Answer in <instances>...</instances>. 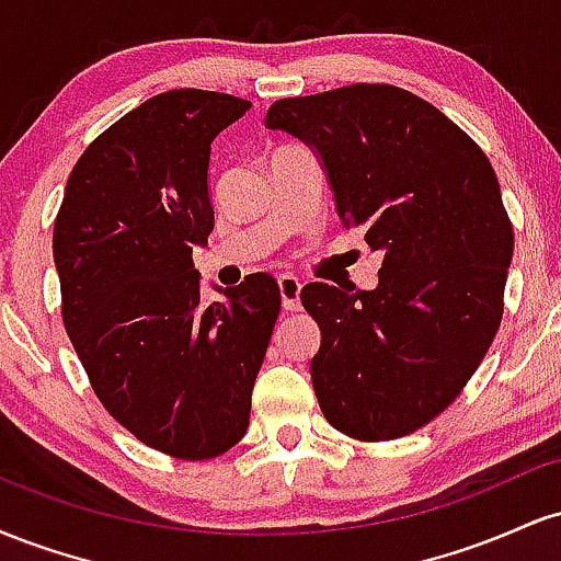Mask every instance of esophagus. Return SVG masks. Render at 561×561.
I'll return each mask as SVG.
<instances>
[{
  "label": "esophagus",
  "mask_w": 561,
  "mask_h": 561,
  "mask_svg": "<svg viewBox=\"0 0 561 561\" xmlns=\"http://www.w3.org/2000/svg\"><path fill=\"white\" fill-rule=\"evenodd\" d=\"M276 285H279L282 308H285V311H298L300 308V279L298 276L282 274L279 279H276Z\"/></svg>",
  "instance_id": "34e87169"
}]
</instances>
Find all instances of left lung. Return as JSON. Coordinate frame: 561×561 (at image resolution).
<instances>
[{
    "mask_svg": "<svg viewBox=\"0 0 561 561\" xmlns=\"http://www.w3.org/2000/svg\"><path fill=\"white\" fill-rule=\"evenodd\" d=\"M313 147L345 229L382 250L375 289L311 282V379L327 422L392 440L435 420L474 375L504 313L514 231L485 152L422 96L353 83L268 107Z\"/></svg>",
    "mask_w": 561,
    "mask_h": 561,
    "instance_id": "8db88e82",
    "label": "left lung"
}]
</instances>
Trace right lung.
I'll use <instances>...</instances> for the list:
<instances>
[{
	"label": "right lung",
	"instance_id": "obj_1",
	"mask_svg": "<svg viewBox=\"0 0 561 561\" xmlns=\"http://www.w3.org/2000/svg\"><path fill=\"white\" fill-rule=\"evenodd\" d=\"M250 102L173 89L102 131L70 171L53 255L62 324L102 405L145 446L214 459L242 440L282 298L274 276L199 306L210 145Z\"/></svg>",
	"mask_w": 561,
	"mask_h": 561
}]
</instances>
